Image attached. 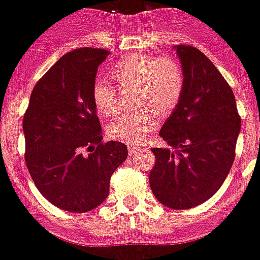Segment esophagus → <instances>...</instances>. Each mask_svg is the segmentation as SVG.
<instances>
[{"label":"esophagus","instance_id":"obj_1","mask_svg":"<svg viewBox=\"0 0 260 260\" xmlns=\"http://www.w3.org/2000/svg\"><path fill=\"white\" fill-rule=\"evenodd\" d=\"M140 147H135V146H129L128 147V151H129V155H136L137 152H140Z\"/></svg>","mask_w":260,"mask_h":260}]
</instances>
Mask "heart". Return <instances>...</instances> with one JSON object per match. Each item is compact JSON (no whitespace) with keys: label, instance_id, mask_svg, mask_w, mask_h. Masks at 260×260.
Segmentation results:
<instances>
[{"label":"heart","instance_id":"obj_1","mask_svg":"<svg viewBox=\"0 0 260 260\" xmlns=\"http://www.w3.org/2000/svg\"><path fill=\"white\" fill-rule=\"evenodd\" d=\"M110 78L123 92L133 89L135 105L141 106L118 116L109 127V136L128 145L144 142L155 131L157 115L167 116L178 106L185 89V75L179 62L169 56L129 55L116 62ZM115 87L99 81L92 87V101L104 116H113L119 108Z\"/></svg>","mask_w":260,"mask_h":260}]
</instances>
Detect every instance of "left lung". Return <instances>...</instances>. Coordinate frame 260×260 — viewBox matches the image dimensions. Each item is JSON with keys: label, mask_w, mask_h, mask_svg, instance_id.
<instances>
[{"label": "left lung", "mask_w": 260, "mask_h": 260, "mask_svg": "<svg viewBox=\"0 0 260 260\" xmlns=\"http://www.w3.org/2000/svg\"><path fill=\"white\" fill-rule=\"evenodd\" d=\"M185 75L178 106L160 129L169 147L151 149L152 193L171 209H190L212 198L235 160L241 119L232 88L192 46L174 47Z\"/></svg>", "instance_id": "1"}]
</instances>
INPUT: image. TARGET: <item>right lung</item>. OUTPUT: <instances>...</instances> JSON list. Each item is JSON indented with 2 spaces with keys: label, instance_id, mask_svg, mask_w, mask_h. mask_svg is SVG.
<instances>
[{
  "label": "right lung",
  "instance_id": "obj_1",
  "mask_svg": "<svg viewBox=\"0 0 260 260\" xmlns=\"http://www.w3.org/2000/svg\"><path fill=\"white\" fill-rule=\"evenodd\" d=\"M108 55L83 47L60 57L37 82L24 114L29 174L38 191L67 212L86 213L103 204L111 176L127 159L124 144L103 142L92 101L97 68Z\"/></svg>",
  "mask_w": 260,
  "mask_h": 260
}]
</instances>
